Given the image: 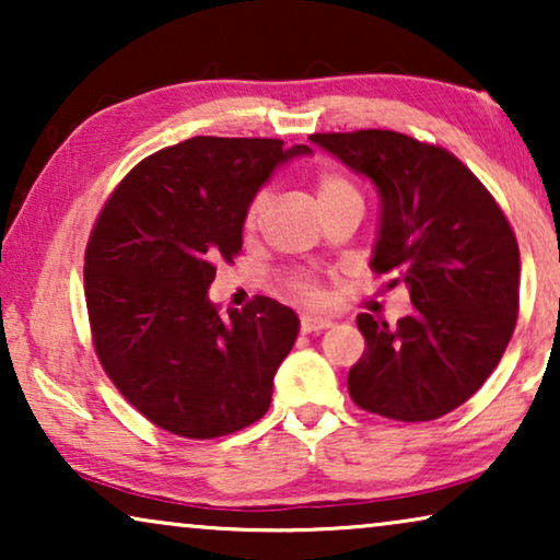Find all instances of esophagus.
Masks as SVG:
<instances>
[{"label": "esophagus", "mask_w": 560, "mask_h": 560, "mask_svg": "<svg viewBox=\"0 0 560 560\" xmlns=\"http://www.w3.org/2000/svg\"><path fill=\"white\" fill-rule=\"evenodd\" d=\"M331 326V320L328 318H316V316H301V331L303 334H316V331H324V328Z\"/></svg>", "instance_id": "1"}]
</instances>
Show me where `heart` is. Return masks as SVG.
Instances as JSON below:
<instances>
[{
	"mask_svg": "<svg viewBox=\"0 0 560 560\" xmlns=\"http://www.w3.org/2000/svg\"><path fill=\"white\" fill-rule=\"evenodd\" d=\"M316 198H318L320 209H328V206H336L341 201H362V196H359L354 183H351L343 173H336V171L318 173ZM267 209H270V190L262 188L249 198L247 206H244V217H242L244 234H255L257 229L262 226ZM282 285H285L290 295L301 298L303 303H311V305L324 303V298H326L324 288L318 285V280L313 278L311 272H301V270L285 272L282 275Z\"/></svg>",
	"mask_w": 560,
	"mask_h": 560,
	"instance_id": "heart-1",
	"label": "heart"
}]
</instances>
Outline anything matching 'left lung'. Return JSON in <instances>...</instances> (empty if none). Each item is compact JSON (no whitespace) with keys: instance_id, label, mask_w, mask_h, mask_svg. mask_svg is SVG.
Listing matches in <instances>:
<instances>
[{"instance_id":"8db88e82","label":"left lung","mask_w":560,"mask_h":560,"mask_svg":"<svg viewBox=\"0 0 560 560\" xmlns=\"http://www.w3.org/2000/svg\"><path fill=\"white\" fill-rule=\"evenodd\" d=\"M380 190L372 272L405 285L412 313L387 326L359 313L364 354L349 395L374 416L423 423L464 405L508 349L520 311V249L508 217L454 152L393 129L318 132Z\"/></svg>"}]
</instances>
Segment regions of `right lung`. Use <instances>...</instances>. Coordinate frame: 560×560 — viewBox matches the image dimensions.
Wrapping results in <instances>:
<instances>
[{"instance_id": "right-lung-1", "label": "right lung", "mask_w": 560, "mask_h": 560, "mask_svg": "<svg viewBox=\"0 0 560 560\" xmlns=\"http://www.w3.org/2000/svg\"><path fill=\"white\" fill-rule=\"evenodd\" d=\"M272 137H190L137 163L98 211L83 290L91 341L121 397L150 423L209 441L270 408L298 316L272 298L219 313L206 290L242 252L244 206L311 148Z\"/></svg>"}]
</instances>
